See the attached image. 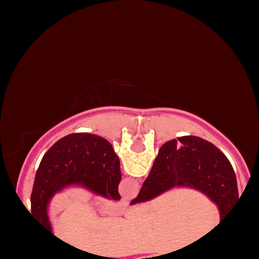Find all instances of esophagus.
<instances>
[{
    "instance_id": "esophagus-1",
    "label": "esophagus",
    "mask_w": 259,
    "mask_h": 259,
    "mask_svg": "<svg viewBox=\"0 0 259 259\" xmlns=\"http://www.w3.org/2000/svg\"><path fill=\"white\" fill-rule=\"evenodd\" d=\"M126 202L125 201H121V202H119V203H117L114 206V208H113V209L114 210H117V212H121V210H124L126 208Z\"/></svg>"
}]
</instances>
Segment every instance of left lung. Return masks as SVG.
Returning <instances> with one entry per match:
<instances>
[{"mask_svg": "<svg viewBox=\"0 0 259 259\" xmlns=\"http://www.w3.org/2000/svg\"><path fill=\"white\" fill-rule=\"evenodd\" d=\"M120 179L119 158L106 139L94 134H70L58 140L41 159L32 186L30 214L52 234L47 207L53 195L78 185L118 201Z\"/></svg>", "mask_w": 259, "mask_h": 259, "instance_id": "left-lung-1", "label": "left lung"}]
</instances>
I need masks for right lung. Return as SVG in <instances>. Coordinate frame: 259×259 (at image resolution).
<instances>
[{"label": "right lung", "mask_w": 259, "mask_h": 259, "mask_svg": "<svg viewBox=\"0 0 259 259\" xmlns=\"http://www.w3.org/2000/svg\"><path fill=\"white\" fill-rule=\"evenodd\" d=\"M177 186L207 195L224 221L239 202L236 175L224 153L197 136H181L165 142L132 204L146 202Z\"/></svg>", "instance_id": "right-lung-1"}]
</instances>
